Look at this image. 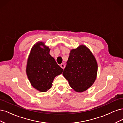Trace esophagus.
Instances as JSON below:
<instances>
[{"instance_id": "esophagus-1", "label": "esophagus", "mask_w": 123, "mask_h": 123, "mask_svg": "<svg viewBox=\"0 0 123 123\" xmlns=\"http://www.w3.org/2000/svg\"><path fill=\"white\" fill-rule=\"evenodd\" d=\"M60 66H61V67L62 69H64L65 68V64H62L60 65Z\"/></svg>"}]
</instances>
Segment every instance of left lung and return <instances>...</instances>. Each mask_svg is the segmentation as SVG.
Wrapping results in <instances>:
<instances>
[{"label":"left lung","instance_id":"left-lung-1","mask_svg":"<svg viewBox=\"0 0 123 123\" xmlns=\"http://www.w3.org/2000/svg\"><path fill=\"white\" fill-rule=\"evenodd\" d=\"M97 72L94 56L86 46L80 45L70 51L62 74L74 90L83 92L94 84Z\"/></svg>","mask_w":123,"mask_h":123}]
</instances>
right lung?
<instances>
[{"label":"right lung","instance_id":"add662e5","mask_svg":"<svg viewBox=\"0 0 123 123\" xmlns=\"http://www.w3.org/2000/svg\"><path fill=\"white\" fill-rule=\"evenodd\" d=\"M50 49L43 42L36 43L30 52L26 73L33 88L44 92L52 87L55 77L63 70L50 54Z\"/></svg>","mask_w":123,"mask_h":123}]
</instances>
